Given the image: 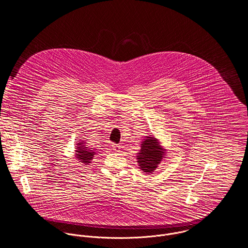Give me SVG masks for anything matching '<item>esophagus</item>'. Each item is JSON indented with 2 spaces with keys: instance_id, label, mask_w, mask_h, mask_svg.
I'll return each mask as SVG.
<instances>
[{
  "instance_id": "34e87169",
  "label": "esophagus",
  "mask_w": 248,
  "mask_h": 248,
  "mask_svg": "<svg viewBox=\"0 0 248 248\" xmlns=\"http://www.w3.org/2000/svg\"><path fill=\"white\" fill-rule=\"evenodd\" d=\"M111 147H112L113 150H115V151H119V150L121 149V146H120L119 144H112Z\"/></svg>"
}]
</instances>
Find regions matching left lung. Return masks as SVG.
Returning a JSON list of instances; mask_svg holds the SVG:
<instances>
[{"mask_svg": "<svg viewBox=\"0 0 248 248\" xmlns=\"http://www.w3.org/2000/svg\"><path fill=\"white\" fill-rule=\"evenodd\" d=\"M164 157L165 149L160 146L158 140L154 137H146L137 155L139 166L142 171L147 174L153 173Z\"/></svg>", "mask_w": 248, "mask_h": 248, "instance_id": "obj_1", "label": "left lung"}]
</instances>
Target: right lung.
Segmentation results:
<instances>
[{
	"instance_id": "add662e5",
	"label": "right lung",
	"mask_w": 248,
	"mask_h": 248,
	"mask_svg": "<svg viewBox=\"0 0 248 248\" xmlns=\"http://www.w3.org/2000/svg\"><path fill=\"white\" fill-rule=\"evenodd\" d=\"M75 153V157L78 158L79 162H82L84 165H88L89 163H91V160L93 158L95 155V152L86 147L85 143L83 141L77 143Z\"/></svg>"
}]
</instances>
